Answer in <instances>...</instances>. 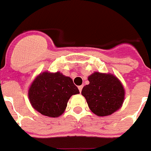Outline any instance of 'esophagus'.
Wrapping results in <instances>:
<instances>
[{
    "instance_id": "1",
    "label": "esophagus",
    "mask_w": 151,
    "mask_h": 151,
    "mask_svg": "<svg viewBox=\"0 0 151 151\" xmlns=\"http://www.w3.org/2000/svg\"><path fill=\"white\" fill-rule=\"evenodd\" d=\"M78 90H79L80 93H81V92H82V88H83V85H80V86H78Z\"/></svg>"
}]
</instances>
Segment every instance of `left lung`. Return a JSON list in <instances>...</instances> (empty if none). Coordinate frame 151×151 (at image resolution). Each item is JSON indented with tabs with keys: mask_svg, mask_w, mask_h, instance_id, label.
<instances>
[{
	"mask_svg": "<svg viewBox=\"0 0 151 151\" xmlns=\"http://www.w3.org/2000/svg\"><path fill=\"white\" fill-rule=\"evenodd\" d=\"M88 79L89 84L84 86L82 94L94 114L99 116H110L122 106L125 90L115 76L95 72Z\"/></svg>",
	"mask_w": 151,
	"mask_h": 151,
	"instance_id": "obj_1",
	"label": "left lung"
}]
</instances>
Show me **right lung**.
<instances>
[{"label": "right lung", "mask_w": 151, "mask_h": 151, "mask_svg": "<svg viewBox=\"0 0 151 151\" xmlns=\"http://www.w3.org/2000/svg\"><path fill=\"white\" fill-rule=\"evenodd\" d=\"M79 93L71 78L57 72H43L29 88V99L35 110L49 117L60 116L72 95Z\"/></svg>", "instance_id": "obj_1"}]
</instances>
